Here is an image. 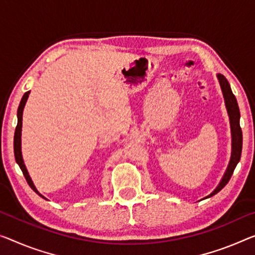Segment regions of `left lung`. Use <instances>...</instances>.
Returning <instances> with one entry per match:
<instances>
[{
	"mask_svg": "<svg viewBox=\"0 0 255 255\" xmlns=\"http://www.w3.org/2000/svg\"><path fill=\"white\" fill-rule=\"evenodd\" d=\"M218 78H219V82H220L223 97H225L226 106H227V109H228V114L230 117V125H232V134H233V152H232V158H230L228 168H227L221 182L219 183L217 189H215L212 194L207 196V197H211V196L219 193V191H220L222 188L228 183V181L234 173L235 167H236L237 163L240 162L241 159L242 146H243V134H242V128L240 125L241 114H240V108H238V105H237L236 97L234 96L227 78L223 75H221V74H219Z\"/></svg>",
	"mask_w": 255,
	"mask_h": 255,
	"instance_id": "left-lung-1",
	"label": "left lung"
}]
</instances>
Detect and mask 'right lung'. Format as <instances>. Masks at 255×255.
<instances>
[{
	"instance_id": "add662e5",
	"label": "right lung",
	"mask_w": 255,
	"mask_h": 255,
	"mask_svg": "<svg viewBox=\"0 0 255 255\" xmlns=\"http://www.w3.org/2000/svg\"><path fill=\"white\" fill-rule=\"evenodd\" d=\"M28 95H29V91H27L25 95H23L22 99L20 101V105H19L18 107V123H17V127H15V131H14V141H13V148H14V157H15V162L18 163V165L20 166L21 171L23 175H25L26 178V181L28 182L29 187L32 188V189L35 191V193L38 194L43 197V196L38 193L36 190V188H35L34 183L32 181V179H30L28 172H27V168L25 166V164H23V160H22V156H21V124H22V111H23V107H25V104L27 99H28ZM44 198V197H43Z\"/></svg>"
}]
</instances>
